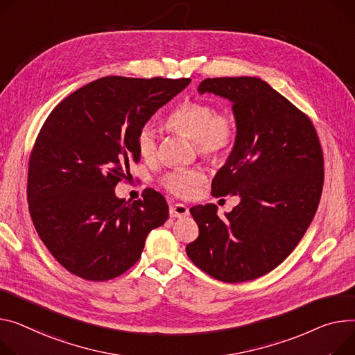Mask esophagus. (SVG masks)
Wrapping results in <instances>:
<instances>
[{
  "mask_svg": "<svg viewBox=\"0 0 355 355\" xmlns=\"http://www.w3.org/2000/svg\"><path fill=\"white\" fill-rule=\"evenodd\" d=\"M188 208L184 204L180 202H171L170 204V217L173 218H180V217H185L188 216Z\"/></svg>",
  "mask_w": 355,
  "mask_h": 355,
  "instance_id": "obj_1",
  "label": "esophagus"
}]
</instances>
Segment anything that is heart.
<instances>
[{
	"mask_svg": "<svg viewBox=\"0 0 355 355\" xmlns=\"http://www.w3.org/2000/svg\"><path fill=\"white\" fill-rule=\"evenodd\" d=\"M165 125L170 131L193 139L198 154L208 161L223 158L232 148L239 137V124L231 112H217L214 104L201 100L185 101L170 114ZM137 150L147 161L157 157L158 143L155 132L150 125H144L138 131ZM204 180V170L187 168L165 175L162 185L175 197L190 198Z\"/></svg>",
	"mask_w": 355,
	"mask_h": 355,
	"instance_id": "1",
	"label": "heart"
}]
</instances>
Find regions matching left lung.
I'll list each match as a JSON object with an SVG mask.
<instances>
[{
	"instance_id": "obj_1",
	"label": "left lung",
	"mask_w": 355,
	"mask_h": 355,
	"mask_svg": "<svg viewBox=\"0 0 355 355\" xmlns=\"http://www.w3.org/2000/svg\"><path fill=\"white\" fill-rule=\"evenodd\" d=\"M198 92L232 103L239 137L211 194L241 201L225 218L214 204L190 208L200 234L185 251L212 278L251 281L284 261L310 227L322 193V148L310 116L263 80L207 78Z\"/></svg>"
}]
</instances>
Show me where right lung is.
I'll return each mask as SVG.
<instances>
[{
  "label": "right lung",
  "mask_w": 355,
  "mask_h": 355,
  "mask_svg": "<svg viewBox=\"0 0 355 355\" xmlns=\"http://www.w3.org/2000/svg\"><path fill=\"white\" fill-rule=\"evenodd\" d=\"M190 78L104 77L69 94L46 116L28 162L34 227L53 257L88 281L124 274L151 230L168 220L153 188L132 202L115 197L139 161L137 134Z\"/></svg>",
  "instance_id": "right-lung-1"
}]
</instances>
